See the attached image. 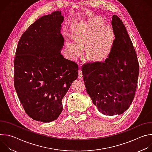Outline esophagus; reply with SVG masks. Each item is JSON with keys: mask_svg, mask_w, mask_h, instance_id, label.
I'll list each match as a JSON object with an SVG mask.
<instances>
[{"mask_svg": "<svg viewBox=\"0 0 152 152\" xmlns=\"http://www.w3.org/2000/svg\"><path fill=\"white\" fill-rule=\"evenodd\" d=\"M78 77L80 79H82V70L80 69L79 70V76H78Z\"/></svg>", "mask_w": 152, "mask_h": 152, "instance_id": "1", "label": "esophagus"}]
</instances>
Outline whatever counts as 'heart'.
<instances>
[{"mask_svg": "<svg viewBox=\"0 0 152 152\" xmlns=\"http://www.w3.org/2000/svg\"><path fill=\"white\" fill-rule=\"evenodd\" d=\"M73 37L78 45L67 40L66 46L72 58L80 53L81 46H85L86 55L92 60L102 59L109 54L113 45L114 33L112 28L104 25L102 18H94L77 28Z\"/></svg>", "mask_w": 152, "mask_h": 152, "instance_id": "b5f03b06", "label": "heart"}]
</instances>
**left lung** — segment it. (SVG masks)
I'll return each mask as SVG.
<instances>
[{"mask_svg": "<svg viewBox=\"0 0 152 152\" xmlns=\"http://www.w3.org/2000/svg\"><path fill=\"white\" fill-rule=\"evenodd\" d=\"M113 45L104 61L82 67L86 90L98 110L106 115L124 113L134 100L140 65L137 54L123 21L113 16Z\"/></svg>", "mask_w": 152, "mask_h": 152, "instance_id": "1", "label": "left lung"}]
</instances>
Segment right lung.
Masks as SVG:
<instances>
[{
    "label": "right lung",
    "instance_id": "add662e5",
    "mask_svg": "<svg viewBox=\"0 0 152 152\" xmlns=\"http://www.w3.org/2000/svg\"><path fill=\"white\" fill-rule=\"evenodd\" d=\"M61 11L41 17L21 36L14 61V84L26 113L44 123L62 113V99L77 79L78 65L61 54Z\"/></svg>",
    "mask_w": 152,
    "mask_h": 152
}]
</instances>
